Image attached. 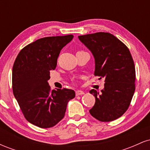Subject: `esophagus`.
<instances>
[{
	"label": "esophagus",
	"mask_w": 150,
	"mask_h": 150,
	"mask_svg": "<svg viewBox=\"0 0 150 150\" xmlns=\"http://www.w3.org/2000/svg\"><path fill=\"white\" fill-rule=\"evenodd\" d=\"M85 94V92H83V91H81V90H77L75 92V94H76V96H79V95H82V94Z\"/></svg>",
	"instance_id": "esophagus-1"
}]
</instances>
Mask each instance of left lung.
<instances>
[{"label":"left lung","instance_id":"1","mask_svg":"<svg viewBox=\"0 0 150 150\" xmlns=\"http://www.w3.org/2000/svg\"><path fill=\"white\" fill-rule=\"evenodd\" d=\"M78 38L94 56V75L105 80L101 92L89 91L95 97V104L89 113L102 122L116 120L127 111L135 92V68L130 51L119 39L107 32Z\"/></svg>","mask_w":150,"mask_h":150}]
</instances>
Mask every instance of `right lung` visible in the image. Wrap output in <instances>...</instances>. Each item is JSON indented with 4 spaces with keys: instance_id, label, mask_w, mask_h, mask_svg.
<instances>
[{
    "instance_id": "1",
    "label": "right lung",
    "mask_w": 150,
    "mask_h": 150,
    "mask_svg": "<svg viewBox=\"0 0 150 150\" xmlns=\"http://www.w3.org/2000/svg\"><path fill=\"white\" fill-rule=\"evenodd\" d=\"M73 35L37 39L18 53L13 68V91L25 118L42 128L54 126L65 116L67 105L75 91H51L48 80L54 70L61 49Z\"/></svg>"
}]
</instances>
